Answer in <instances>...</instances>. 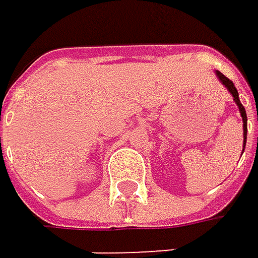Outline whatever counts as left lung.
Returning a JSON list of instances; mask_svg holds the SVG:
<instances>
[{"mask_svg": "<svg viewBox=\"0 0 258 258\" xmlns=\"http://www.w3.org/2000/svg\"><path fill=\"white\" fill-rule=\"evenodd\" d=\"M216 76H217V79L220 80V83L228 89V92L233 95V100L236 102V105H237V108H239V112H240V115H242V121H243V150H245V144H246V134H248V117H246V111H245V108H243V105L240 103V99H239V92H237V89H236V86H234V83L228 79V77H225L220 71H216ZM243 153V152H242ZM242 156V155H240Z\"/></svg>", "mask_w": 258, "mask_h": 258, "instance_id": "8db88e82", "label": "left lung"}]
</instances>
